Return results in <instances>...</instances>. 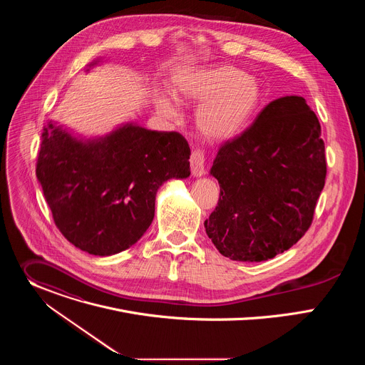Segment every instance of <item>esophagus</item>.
<instances>
[{"label":"esophagus","mask_w":365,"mask_h":365,"mask_svg":"<svg viewBox=\"0 0 365 365\" xmlns=\"http://www.w3.org/2000/svg\"><path fill=\"white\" fill-rule=\"evenodd\" d=\"M190 170L193 178H200L205 175V154L200 150H196L190 155Z\"/></svg>","instance_id":"1"}]
</instances>
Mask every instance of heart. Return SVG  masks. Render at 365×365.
<instances>
[{"label":"heart","mask_w":365,"mask_h":365,"mask_svg":"<svg viewBox=\"0 0 365 365\" xmlns=\"http://www.w3.org/2000/svg\"><path fill=\"white\" fill-rule=\"evenodd\" d=\"M172 93L187 106L202 103L196 125L206 140L215 143L238 137L263 99L262 83L234 66L182 69L172 79ZM154 103L160 114L178 115V106L170 98L158 95Z\"/></svg>","instance_id":"heart-1"}]
</instances>
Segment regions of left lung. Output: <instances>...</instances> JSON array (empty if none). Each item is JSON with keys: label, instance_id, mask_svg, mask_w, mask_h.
I'll return each instance as SVG.
<instances>
[{"label": "left lung", "instance_id": "8db88e82", "mask_svg": "<svg viewBox=\"0 0 365 365\" xmlns=\"http://www.w3.org/2000/svg\"><path fill=\"white\" fill-rule=\"evenodd\" d=\"M221 187L205 221L217 250L259 263L293 247L314 220L325 186L321 124L302 96H282L218 151L210 172Z\"/></svg>", "mask_w": 365, "mask_h": 365}]
</instances>
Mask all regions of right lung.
<instances>
[{"label":"right lung","instance_id":"right-lung-1","mask_svg":"<svg viewBox=\"0 0 365 365\" xmlns=\"http://www.w3.org/2000/svg\"><path fill=\"white\" fill-rule=\"evenodd\" d=\"M101 62L95 59L85 71ZM189 158V144L179 133L123 123L103 135L85 137L48 120L36 175L65 238L107 257L144 235L163 183L190 176Z\"/></svg>","mask_w":365,"mask_h":365}]
</instances>
